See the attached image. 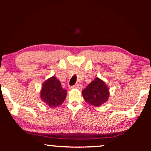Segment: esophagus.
<instances>
[{"instance_id": "1", "label": "esophagus", "mask_w": 151, "mask_h": 151, "mask_svg": "<svg viewBox=\"0 0 151 151\" xmlns=\"http://www.w3.org/2000/svg\"><path fill=\"white\" fill-rule=\"evenodd\" d=\"M82 88V85H80V84H76V85H73L72 86H70V88Z\"/></svg>"}]
</instances>
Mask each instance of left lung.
<instances>
[{
	"label": "left lung",
	"mask_w": 151,
	"mask_h": 151,
	"mask_svg": "<svg viewBox=\"0 0 151 151\" xmlns=\"http://www.w3.org/2000/svg\"><path fill=\"white\" fill-rule=\"evenodd\" d=\"M83 95L86 103L95 106H100L108 100L109 89L104 82L96 78L83 91Z\"/></svg>",
	"instance_id": "8db88e82"
}]
</instances>
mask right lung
I'll use <instances>...</instances> for the list:
<instances>
[{
	"instance_id": "right-lung-1",
	"label": "right lung",
	"mask_w": 151,
	"mask_h": 151,
	"mask_svg": "<svg viewBox=\"0 0 151 151\" xmlns=\"http://www.w3.org/2000/svg\"><path fill=\"white\" fill-rule=\"evenodd\" d=\"M66 94L67 92L63 88L60 82L52 76L43 84L40 98L50 107H57L65 101Z\"/></svg>"
}]
</instances>
